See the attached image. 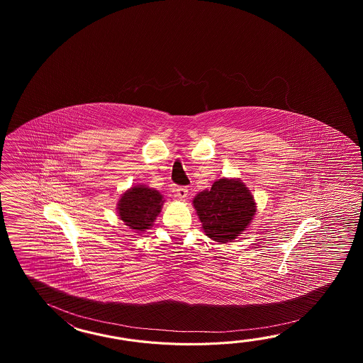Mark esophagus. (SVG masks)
<instances>
[{"label": "esophagus", "mask_w": 363, "mask_h": 363, "mask_svg": "<svg viewBox=\"0 0 363 363\" xmlns=\"http://www.w3.org/2000/svg\"><path fill=\"white\" fill-rule=\"evenodd\" d=\"M175 192H177V197L180 200H185L188 197V188L186 186H179Z\"/></svg>", "instance_id": "34e87169"}]
</instances>
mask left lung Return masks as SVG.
Instances as JSON below:
<instances>
[{
  "label": "left lung",
  "mask_w": 363,
  "mask_h": 363,
  "mask_svg": "<svg viewBox=\"0 0 363 363\" xmlns=\"http://www.w3.org/2000/svg\"><path fill=\"white\" fill-rule=\"evenodd\" d=\"M193 206L205 235L225 244L236 239L253 220L255 197L240 179H219L210 189L196 194Z\"/></svg>",
  "instance_id": "8db88e82"
}]
</instances>
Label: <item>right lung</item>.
Segmentation results:
<instances>
[{"label": "right lung", "instance_id": "add662e5", "mask_svg": "<svg viewBox=\"0 0 363 363\" xmlns=\"http://www.w3.org/2000/svg\"><path fill=\"white\" fill-rule=\"evenodd\" d=\"M163 196L147 185H135L118 201V216L131 230L144 232L155 223L162 208Z\"/></svg>", "mask_w": 363, "mask_h": 363}]
</instances>
